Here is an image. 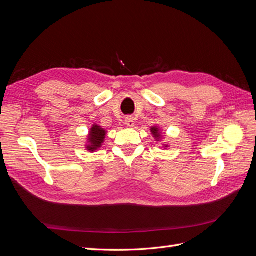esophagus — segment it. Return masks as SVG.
<instances>
[{
	"label": "esophagus",
	"mask_w": 256,
	"mask_h": 256,
	"mask_svg": "<svg viewBox=\"0 0 256 256\" xmlns=\"http://www.w3.org/2000/svg\"><path fill=\"white\" fill-rule=\"evenodd\" d=\"M125 125L129 128L134 126V120L132 116H128V118H125Z\"/></svg>",
	"instance_id": "esophagus-1"
}]
</instances>
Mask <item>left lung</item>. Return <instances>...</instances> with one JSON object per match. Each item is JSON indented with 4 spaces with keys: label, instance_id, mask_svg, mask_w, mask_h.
I'll return each mask as SVG.
<instances>
[{
    "label": "left lung",
    "instance_id": "obj_1",
    "mask_svg": "<svg viewBox=\"0 0 256 256\" xmlns=\"http://www.w3.org/2000/svg\"><path fill=\"white\" fill-rule=\"evenodd\" d=\"M150 131H152V136L157 138H161V136H160V132H159V129L157 128V127H152V129H150Z\"/></svg>",
    "mask_w": 256,
    "mask_h": 256
}]
</instances>
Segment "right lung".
<instances>
[{
    "label": "right lung",
    "instance_id": "right-lung-1",
    "mask_svg": "<svg viewBox=\"0 0 256 256\" xmlns=\"http://www.w3.org/2000/svg\"><path fill=\"white\" fill-rule=\"evenodd\" d=\"M104 136H106L104 129H102L100 126L92 125V127L90 131V136H88V143L90 144L86 145L88 150H90V152L97 150L104 143Z\"/></svg>",
    "mask_w": 256,
    "mask_h": 256
}]
</instances>
